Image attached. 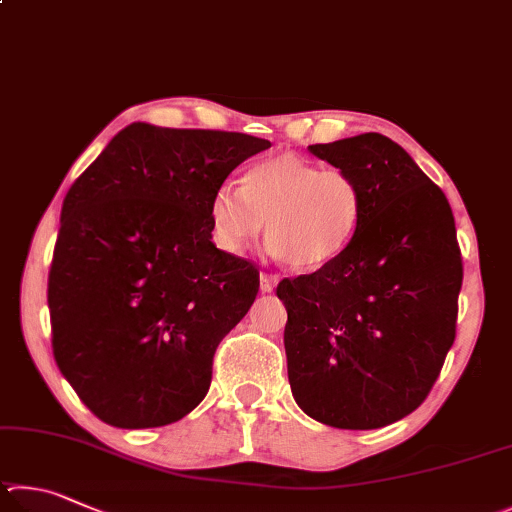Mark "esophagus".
I'll return each mask as SVG.
<instances>
[{
    "instance_id": "1",
    "label": "esophagus",
    "mask_w": 512,
    "mask_h": 512,
    "mask_svg": "<svg viewBox=\"0 0 512 512\" xmlns=\"http://www.w3.org/2000/svg\"><path fill=\"white\" fill-rule=\"evenodd\" d=\"M276 283H279V276L276 274H261V292H272L276 288Z\"/></svg>"
}]
</instances>
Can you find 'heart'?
Here are the masks:
<instances>
[{
	"mask_svg": "<svg viewBox=\"0 0 512 512\" xmlns=\"http://www.w3.org/2000/svg\"><path fill=\"white\" fill-rule=\"evenodd\" d=\"M209 218L215 242L229 254L247 251L265 229L276 258L294 270H312L351 245L364 220V193L346 170L279 155L249 166L240 191L220 186Z\"/></svg>",
	"mask_w": 512,
	"mask_h": 512,
	"instance_id": "1",
	"label": "heart"
}]
</instances>
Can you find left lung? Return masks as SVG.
<instances>
[{"label": "left lung", "mask_w": 512, "mask_h": 512, "mask_svg": "<svg viewBox=\"0 0 512 512\" xmlns=\"http://www.w3.org/2000/svg\"><path fill=\"white\" fill-rule=\"evenodd\" d=\"M355 177L364 220L342 254L276 288L292 396L337 429H378L423 405L454 344L463 281L445 193L378 132L308 146Z\"/></svg>", "instance_id": "1"}]
</instances>
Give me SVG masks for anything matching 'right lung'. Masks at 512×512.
Here are the masks:
<instances>
[{
	"instance_id": "add662e5",
	"label": "right lung",
	"mask_w": 512,
	"mask_h": 512,
	"mask_svg": "<svg viewBox=\"0 0 512 512\" xmlns=\"http://www.w3.org/2000/svg\"><path fill=\"white\" fill-rule=\"evenodd\" d=\"M272 143L132 123L65 195L49 272L60 373L107 425H170L200 405L213 353L247 315L258 270L211 242L209 202Z\"/></svg>"
}]
</instances>
